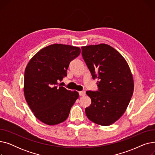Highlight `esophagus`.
<instances>
[{"instance_id":"1","label":"esophagus","mask_w":155,"mask_h":155,"mask_svg":"<svg viewBox=\"0 0 155 155\" xmlns=\"http://www.w3.org/2000/svg\"><path fill=\"white\" fill-rule=\"evenodd\" d=\"M85 94H86L85 91H80V92H79V95H80V96H84V95H85Z\"/></svg>"}]
</instances>
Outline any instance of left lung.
I'll return each instance as SVG.
<instances>
[{
    "label": "left lung",
    "mask_w": 155,
    "mask_h": 155,
    "mask_svg": "<svg viewBox=\"0 0 155 155\" xmlns=\"http://www.w3.org/2000/svg\"><path fill=\"white\" fill-rule=\"evenodd\" d=\"M83 58L93 79L97 78V91H87L92 103L85 108L88 119L109 126L126 111L134 91L129 65L114 48L106 44L82 47Z\"/></svg>",
    "instance_id": "1"
}]
</instances>
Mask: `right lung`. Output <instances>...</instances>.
<instances>
[{"instance_id": "obj_1", "label": "right lung", "mask_w": 155, "mask_h": 155, "mask_svg": "<svg viewBox=\"0 0 155 155\" xmlns=\"http://www.w3.org/2000/svg\"><path fill=\"white\" fill-rule=\"evenodd\" d=\"M78 47L53 44L39 51L29 61L24 72V93L35 117L48 125L67 119L79 94L60 84L71 61L80 54Z\"/></svg>"}]
</instances>
